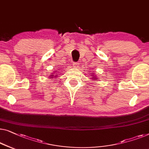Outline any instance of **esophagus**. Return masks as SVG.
I'll use <instances>...</instances> for the list:
<instances>
[{
	"label": "esophagus",
	"mask_w": 149,
	"mask_h": 149,
	"mask_svg": "<svg viewBox=\"0 0 149 149\" xmlns=\"http://www.w3.org/2000/svg\"><path fill=\"white\" fill-rule=\"evenodd\" d=\"M73 65H74L75 68H78L79 64L78 62H75V63H74V64H73Z\"/></svg>",
	"instance_id": "34e87169"
}]
</instances>
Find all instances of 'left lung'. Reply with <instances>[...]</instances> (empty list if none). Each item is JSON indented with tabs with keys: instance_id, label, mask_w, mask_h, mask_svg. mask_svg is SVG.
Instances as JSON below:
<instances>
[{
	"instance_id": "left-lung-1",
	"label": "left lung",
	"mask_w": 149,
	"mask_h": 149,
	"mask_svg": "<svg viewBox=\"0 0 149 149\" xmlns=\"http://www.w3.org/2000/svg\"><path fill=\"white\" fill-rule=\"evenodd\" d=\"M91 76H92V77H93V79H94V80H96V79H97V78H96L95 75H94V74H92V75H91Z\"/></svg>"
}]
</instances>
